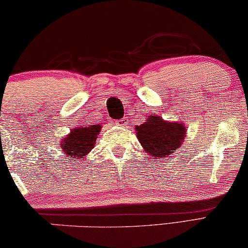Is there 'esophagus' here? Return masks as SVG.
<instances>
[{"mask_svg":"<svg viewBox=\"0 0 248 248\" xmlns=\"http://www.w3.org/2000/svg\"><path fill=\"white\" fill-rule=\"evenodd\" d=\"M127 124H128L127 118H123V119H120V120L117 121V124L118 125H121V127H124V125H127Z\"/></svg>","mask_w":248,"mask_h":248,"instance_id":"1","label":"esophagus"}]
</instances>
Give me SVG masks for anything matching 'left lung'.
Instances as JSON below:
<instances>
[{"mask_svg":"<svg viewBox=\"0 0 248 248\" xmlns=\"http://www.w3.org/2000/svg\"><path fill=\"white\" fill-rule=\"evenodd\" d=\"M136 134L145 153L155 158H165L183 145L186 128L184 123H170L154 114L137 125Z\"/></svg>","mask_w":248,"mask_h":248,"instance_id":"obj_1","label":"left lung"}]
</instances>
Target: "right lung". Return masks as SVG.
Listing matches in <instances>:
<instances>
[{"mask_svg": "<svg viewBox=\"0 0 248 248\" xmlns=\"http://www.w3.org/2000/svg\"><path fill=\"white\" fill-rule=\"evenodd\" d=\"M100 130L101 124L76 127L61 141L60 146L62 147V150L66 156L73 157L76 159L84 158L93 149Z\"/></svg>", "mask_w": 248, "mask_h": 248, "instance_id": "obj_1", "label": "right lung"}]
</instances>
